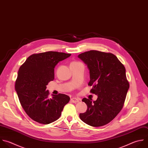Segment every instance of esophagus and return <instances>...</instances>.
I'll list each match as a JSON object with an SVG mask.
<instances>
[{
	"mask_svg": "<svg viewBox=\"0 0 148 148\" xmlns=\"http://www.w3.org/2000/svg\"><path fill=\"white\" fill-rule=\"evenodd\" d=\"M80 101V99L76 98H72L71 99V101L73 103H77V102H79Z\"/></svg>",
	"mask_w": 148,
	"mask_h": 148,
	"instance_id": "obj_1",
	"label": "esophagus"
}]
</instances>
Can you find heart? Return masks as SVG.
<instances>
[{
  "instance_id": "heart-1",
  "label": "heart",
  "mask_w": 148,
  "mask_h": 148,
  "mask_svg": "<svg viewBox=\"0 0 148 148\" xmlns=\"http://www.w3.org/2000/svg\"><path fill=\"white\" fill-rule=\"evenodd\" d=\"M79 62H77V61H73V62H71V64H76V63H78Z\"/></svg>"
}]
</instances>
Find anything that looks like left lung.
I'll use <instances>...</instances> for the list:
<instances>
[{
	"label": "left lung",
	"mask_w": 148,
	"mask_h": 148,
	"mask_svg": "<svg viewBox=\"0 0 148 148\" xmlns=\"http://www.w3.org/2000/svg\"><path fill=\"white\" fill-rule=\"evenodd\" d=\"M87 65L92 88L90 92L98 95L96 101L84 98L87 106L80 119L92 127H101L110 122L122 109L130 84L124 65L110 53L90 50L78 56Z\"/></svg>",
	"instance_id": "1"
}]
</instances>
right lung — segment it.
<instances>
[{"label":"right lung","instance_id":"right-lung-1","mask_svg":"<svg viewBox=\"0 0 148 148\" xmlns=\"http://www.w3.org/2000/svg\"><path fill=\"white\" fill-rule=\"evenodd\" d=\"M71 54L47 51L30 56L20 66L15 88L20 103L28 116L44 124L60 118L70 98L58 94L50 97L46 91L48 83L54 79V68Z\"/></svg>","mask_w":148,"mask_h":148}]
</instances>
